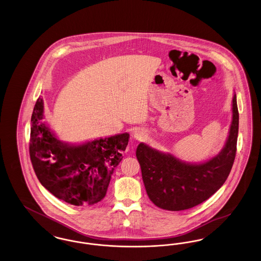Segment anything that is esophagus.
<instances>
[{
	"label": "esophagus",
	"instance_id": "1",
	"mask_svg": "<svg viewBox=\"0 0 261 261\" xmlns=\"http://www.w3.org/2000/svg\"><path fill=\"white\" fill-rule=\"evenodd\" d=\"M145 136H146V131L144 129H138L134 132V138L138 141H141L143 138H145Z\"/></svg>",
	"mask_w": 261,
	"mask_h": 261
}]
</instances>
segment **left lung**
Masks as SVG:
<instances>
[{
    "mask_svg": "<svg viewBox=\"0 0 261 261\" xmlns=\"http://www.w3.org/2000/svg\"><path fill=\"white\" fill-rule=\"evenodd\" d=\"M239 132L236 94L232 99V122L223 149L203 162H187L140 143L136 156L149 199L160 208L179 211L210 199L228 178L235 161Z\"/></svg>",
    "mask_w": 261,
    "mask_h": 261,
    "instance_id": "obj_1",
    "label": "left lung"
}]
</instances>
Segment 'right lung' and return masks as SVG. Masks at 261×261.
Wrapping results in <instances>:
<instances>
[{"label": "right lung", "mask_w": 261, "mask_h": 261, "mask_svg": "<svg viewBox=\"0 0 261 261\" xmlns=\"http://www.w3.org/2000/svg\"><path fill=\"white\" fill-rule=\"evenodd\" d=\"M44 119L39 98L31 116L29 153L40 183L58 199L87 206L105 198L114 168L122 160L129 134H117L83 144L62 142Z\"/></svg>", "instance_id": "right-lung-1"}]
</instances>
